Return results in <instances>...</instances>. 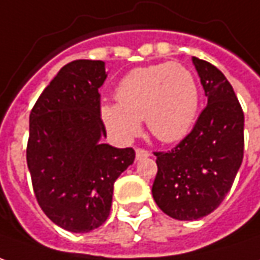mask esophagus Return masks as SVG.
Masks as SVG:
<instances>
[{
  "label": "esophagus",
  "instance_id": "1",
  "mask_svg": "<svg viewBox=\"0 0 260 260\" xmlns=\"http://www.w3.org/2000/svg\"><path fill=\"white\" fill-rule=\"evenodd\" d=\"M148 156H151V152L149 151H146V149H142V148H138L137 149V159H144V158H148Z\"/></svg>",
  "mask_w": 260,
  "mask_h": 260
}]
</instances>
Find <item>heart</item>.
I'll return each mask as SVG.
<instances>
[{
	"label": "heart",
	"mask_w": 260,
	"mask_h": 260,
	"mask_svg": "<svg viewBox=\"0 0 260 260\" xmlns=\"http://www.w3.org/2000/svg\"><path fill=\"white\" fill-rule=\"evenodd\" d=\"M115 98V104L101 105V118L121 141L138 135L144 119L153 137L176 142L190 131L199 108L193 74L172 62L131 71L116 86Z\"/></svg>",
	"instance_id": "obj_1"
}]
</instances>
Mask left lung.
<instances>
[{
	"mask_svg": "<svg viewBox=\"0 0 260 260\" xmlns=\"http://www.w3.org/2000/svg\"><path fill=\"white\" fill-rule=\"evenodd\" d=\"M208 105L195 126L168 152H153L158 174L152 197L178 220L213 212L232 188L243 159V111L226 77L208 61L192 58Z\"/></svg>",
	"mask_w": 260,
	"mask_h": 260,
	"instance_id": "1",
	"label": "left lung"
}]
</instances>
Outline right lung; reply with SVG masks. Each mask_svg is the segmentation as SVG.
Here are the masks:
<instances>
[{"label":"right lung","instance_id":"right-lung-1","mask_svg":"<svg viewBox=\"0 0 260 260\" xmlns=\"http://www.w3.org/2000/svg\"><path fill=\"white\" fill-rule=\"evenodd\" d=\"M105 62L63 65L29 115L26 164L35 198L55 225L89 232L109 216L114 183L135 159L132 148L102 144L101 95Z\"/></svg>","mask_w":260,"mask_h":260}]
</instances>
